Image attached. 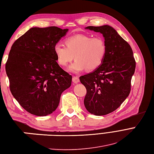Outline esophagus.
Here are the masks:
<instances>
[{
    "instance_id": "esophagus-1",
    "label": "esophagus",
    "mask_w": 154,
    "mask_h": 154,
    "mask_svg": "<svg viewBox=\"0 0 154 154\" xmlns=\"http://www.w3.org/2000/svg\"><path fill=\"white\" fill-rule=\"evenodd\" d=\"M72 82H73L74 83H75V84L78 83L80 82L79 78L77 77V76H73V78H72Z\"/></svg>"
}]
</instances>
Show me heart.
Returning a JSON list of instances; mask_svg holds the SVG:
<instances>
[{"label":"heart","instance_id":"b5f03b06","mask_svg":"<svg viewBox=\"0 0 154 154\" xmlns=\"http://www.w3.org/2000/svg\"><path fill=\"white\" fill-rule=\"evenodd\" d=\"M66 47L57 43L54 52L57 62L62 66L74 59L76 60L68 68L72 72L77 73L86 69L92 71L103 63L107 52L104 39L101 37H94L79 34L68 37L65 40Z\"/></svg>","mask_w":154,"mask_h":154}]
</instances>
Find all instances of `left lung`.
Returning <instances> with one entry per match:
<instances>
[{"label":"left lung","mask_w":154,"mask_h":154,"mask_svg":"<svg viewBox=\"0 0 154 154\" xmlns=\"http://www.w3.org/2000/svg\"><path fill=\"white\" fill-rule=\"evenodd\" d=\"M86 29L103 35L107 52L100 67L80 77L87 90L84 103L90 113L105 115L120 107L128 96L135 59L129 44L111 26H88Z\"/></svg>","instance_id":"1"}]
</instances>
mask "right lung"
<instances>
[{"label": "right lung", "instance_id": "obj_1", "mask_svg": "<svg viewBox=\"0 0 154 154\" xmlns=\"http://www.w3.org/2000/svg\"><path fill=\"white\" fill-rule=\"evenodd\" d=\"M68 29L32 28L16 40L6 63L10 90L29 113L46 116L56 110L72 76L57 63L54 47Z\"/></svg>", "mask_w": 154, "mask_h": 154}]
</instances>
